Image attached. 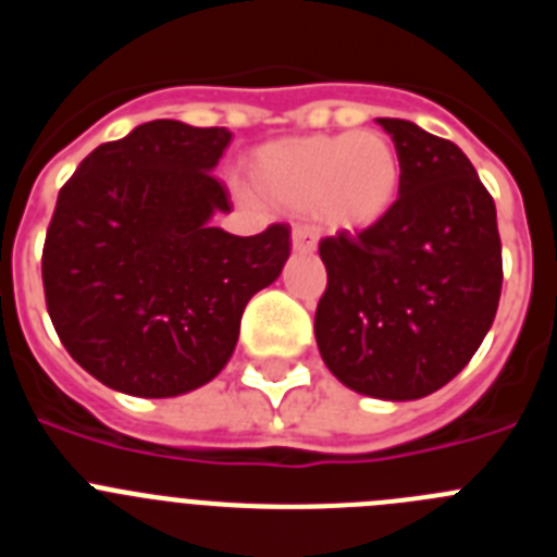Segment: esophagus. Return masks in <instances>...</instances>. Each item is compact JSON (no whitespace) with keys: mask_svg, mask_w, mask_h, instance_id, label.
Listing matches in <instances>:
<instances>
[{"mask_svg":"<svg viewBox=\"0 0 557 557\" xmlns=\"http://www.w3.org/2000/svg\"><path fill=\"white\" fill-rule=\"evenodd\" d=\"M293 248L298 250V253H312V250L318 248V234H314V228L298 225V228L293 231Z\"/></svg>","mask_w":557,"mask_h":557,"instance_id":"obj_1","label":"esophagus"}]
</instances>
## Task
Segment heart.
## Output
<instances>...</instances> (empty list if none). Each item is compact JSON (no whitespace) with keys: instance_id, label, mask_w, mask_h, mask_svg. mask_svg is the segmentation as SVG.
Returning <instances> with one entry per match:
<instances>
[{"instance_id":"obj_1","label":"heart","mask_w":557,"mask_h":557,"mask_svg":"<svg viewBox=\"0 0 557 557\" xmlns=\"http://www.w3.org/2000/svg\"><path fill=\"white\" fill-rule=\"evenodd\" d=\"M256 195L293 214L318 211L332 228L366 231L387 218L401 191V159L385 133H318L259 147Z\"/></svg>"}]
</instances>
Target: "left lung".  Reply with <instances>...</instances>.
<instances>
[{"mask_svg": "<svg viewBox=\"0 0 557 557\" xmlns=\"http://www.w3.org/2000/svg\"><path fill=\"white\" fill-rule=\"evenodd\" d=\"M379 125L401 159V191L373 228L321 239L314 339L346 387L412 401L451 382L488 334L502 243L494 198L455 141L407 120Z\"/></svg>", "mask_w": 557, "mask_h": 557, "instance_id": "8db88e82", "label": "left lung"}]
</instances>
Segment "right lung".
Segmentation results:
<instances>
[{
	"label": "right lung",
	"mask_w": 557,
	"mask_h": 557,
	"mask_svg": "<svg viewBox=\"0 0 557 557\" xmlns=\"http://www.w3.org/2000/svg\"><path fill=\"white\" fill-rule=\"evenodd\" d=\"M225 127L156 120L88 152L58 191L41 256L44 295L63 348L127 396H181L218 376L245 304L289 256V225L234 236L211 170Z\"/></svg>",
	"instance_id": "right-lung-1"
}]
</instances>
